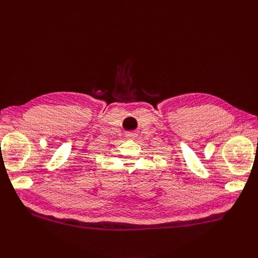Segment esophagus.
Instances as JSON below:
<instances>
[{
  "label": "esophagus",
  "instance_id": "34e87169",
  "mask_svg": "<svg viewBox=\"0 0 258 258\" xmlns=\"http://www.w3.org/2000/svg\"><path fill=\"white\" fill-rule=\"evenodd\" d=\"M127 137H128V138H135V137H136V132H128Z\"/></svg>",
  "mask_w": 258,
  "mask_h": 258
}]
</instances>
